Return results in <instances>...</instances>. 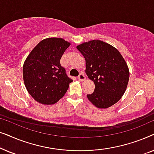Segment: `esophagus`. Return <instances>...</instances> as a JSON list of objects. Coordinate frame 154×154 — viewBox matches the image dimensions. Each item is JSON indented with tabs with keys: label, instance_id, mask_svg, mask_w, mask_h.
<instances>
[{
	"label": "esophagus",
	"instance_id": "obj_1",
	"mask_svg": "<svg viewBox=\"0 0 154 154\" xmlns=\"http://www.w3.org/2000/svg\"><path fill=\"white\" fill-rule=\"evenodd\" d=\"M85 79H86V78H85V75H84L83 73H81L79 74V76H78V79H79L80 81H84L85 80Z\"/></svg>",
	"mask_w": 154,
	"mask_h": 154
}]
</instances>
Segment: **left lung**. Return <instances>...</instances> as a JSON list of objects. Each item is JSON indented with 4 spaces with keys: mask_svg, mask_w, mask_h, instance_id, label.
<instances>
[{
    "mask_svg": "<svg viewBox=\"0 0 154 154\" xmlns=\"http://www.w3.org/2000/svg\"><path fill=\"white\" fill-rule=\"evenodd\" d=\"M85 60V73L94 83L88 100L99 109H107L121 100L130 78L128 64L116 48L100 40L77 45Z\"/></svg>",
    "mask_w": 154,
    "mask_h": 154,
    "instance_id": "obj_1",
    "label": "left lung"
}]
</instances>
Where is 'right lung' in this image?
Wrapping results in <instances>:
<instances>
[{"label":"right lung","mask_w":154,"mask_h":154,"mask_svg":"<svg viewBox=\"0 0 154 154\" xmlns=\"http://www.w3.org/2000/svg\"><path fill=\"white\" fill-rule=\"evenodd\" d=\"M70 45L61 38H48L38 43L24 61L25 87L38 103L55 104L64 97L73 81L60 64L62 54Z\"/></svg>","instance_id":"right-lung-1"}]
</instances>
